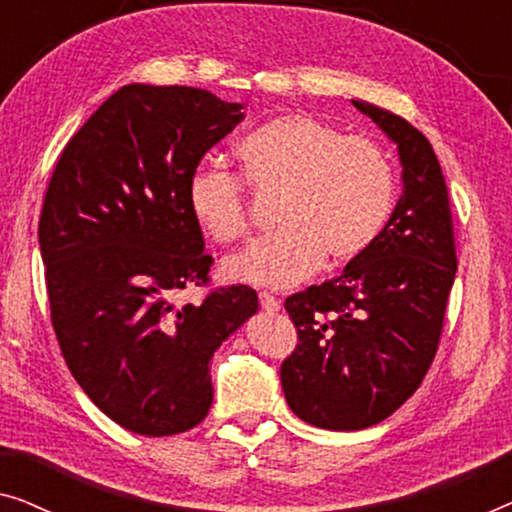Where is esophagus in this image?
<instances>
[{"label": "esophagus", "mask_w": 512, "mask_h": 512, "mask_svg": "<svg viewBox=\"0 0 512 512\" xmlns=\"http://www.w3.org/2000/svg\"><path fill=\"white\" fill-rule=\"evenodd\" d=\"M258 303H261V307L265 312H277L279 310V300L275 296H270V293H258Z\"/></svg>", "instance_id": "34e87169"}]
</instances>
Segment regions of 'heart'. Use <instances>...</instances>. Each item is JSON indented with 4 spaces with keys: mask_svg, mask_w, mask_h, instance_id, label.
Instances as JSON below:
<instances>
[{
    "mask_svg": "<svg viewBox=\"0 0 512 512\" xmlns=\"http://www.w3.org/2000/svg\"><path fill=\"white\" fill-rule=\"evenodd\" d=\"M244 178L261 195L279 198L268 240L226 263L237 282L284 289L328 268L356 261L373 247L394 207L396 177L387 151L373 139L345 135L310 114H284L242 139ZM193 219L219 244L254 230L249 188L240 174L200 165L188 174Z\"/></svg>",
    "mask_w": 512,
    "mask_h": 512,
    "instance_id": "heart-1",
    "label": "heart"
}]
</instances>
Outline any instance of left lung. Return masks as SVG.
Instances as JSON below:
<instances>
[{"mask_svg":"<svg viewBox=\"0 0 512 512\" xmlns=\"http://www.w3.org/2000/svg\"><path fill=\"white\" fill-rule=\"evenodd\" d=\"M352 102L398 146L403 195L366 254L284 303L298 331L282 363L286 403L331 431L380 424L415 394L436 359L457 275L450 198L431 142L405 118Z\"/></svg>","mask_w":512,"mask_h":512,"instance_id":"left-lung-1","label":"left lung"}]
</instances>
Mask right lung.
Instances as JSON below:
<instances>
[{"label":"right lung","instance_id":"right-lung-1","mask_svg":"<svg viewBox=\"0 0 512 512\" xmlns=\"http://www.w3.org/2000/svg\"><path fill=\"white\" fill-rule=\"evenodd\" d=\"M242 118L209 90L130 83L69 139L46 188L39 247L60 352L90 401L139 436L207 417L209 359L258 310L244 284L174 303L209 286L214 263L188 174Z\"/></svg>","mask_w":512,"mask_h":512}]
</instances>
